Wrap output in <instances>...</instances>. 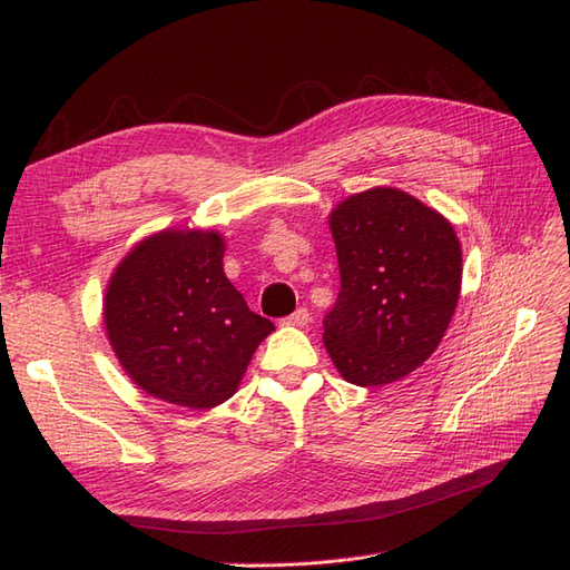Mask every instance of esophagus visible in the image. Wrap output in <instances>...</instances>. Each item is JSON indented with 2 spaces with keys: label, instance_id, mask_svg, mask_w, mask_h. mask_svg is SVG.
I'll use <instances>...</instances> for the list:
<instances>
[{
  "label": "esophagus",
  "instance_id": "obj_1",
  "mask_svg": "<svg viewBox=\"0 0 570 570\" xmlns=\"http://www.w3.org/2000/svg\"><path fill=\"white\" fill-rule=\"evenodd\" d=\"M308 323V308L299 306L297 312H292L289 316L283 318V325H306Z\"/></svg>",
  "mask_w": 570,
  "mask_h": 570
}]
</instances>
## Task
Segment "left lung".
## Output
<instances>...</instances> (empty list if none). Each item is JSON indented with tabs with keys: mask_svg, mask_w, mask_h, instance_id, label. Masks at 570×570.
I'll return each instance as SVG.
<instances>
[{
	"mask_svg": "<svg viewBox=\"0 0 570 570\" xmlns=\"http://www.w3.org/2000/svg\"><path fill=\"white\" fill-rule=\"evenodd\" d=\"M340 295L323 342L344 381L387 385L435 352L461 289V247L438 212L394 187L344 199L331 216Z\"/></svg>",
	"mask_w": 570,
	"mask_h": 570,
	"instance_id": "8db88e82",
	"label": "left lung"
}]
</instances>
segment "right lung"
<instances>
[{"instance_id": "obj_1", "label": "right lung", "mask_w": 570, "mask_h": 570, "mask_svg": "<svg viewBox=\"0 0 570 570\" xmlns=\"http://www.w3.org/2000/svg\"><path fill=\"white\" fill-rule=\"evenodd\" d=\"M105 323L132 381L189 409L233 396L275 327L223 273V239L202 230H168L137 245L109 283Z\"/></svg>"}]
</instances>
